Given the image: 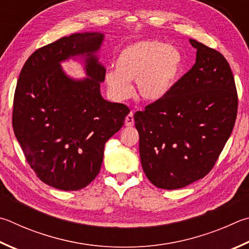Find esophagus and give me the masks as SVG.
I'll return each mask as SVG.
<instances>
[{"label":"esophagus","mask_w":249,"mask_h":249,"mask_svg":"<svg viewBox=\"0 0 249 249\" xmlns=\"http://www.w3.org/2000/svg\"><path fill=\"white\" fill-rule=\"evenodd\" d=\"M125 125L126 126H133L134 125V113L133 112H130V113H128V115L126 116V119H125Z\"/></svg>","instance_id":"34e87169"}]
</instances>
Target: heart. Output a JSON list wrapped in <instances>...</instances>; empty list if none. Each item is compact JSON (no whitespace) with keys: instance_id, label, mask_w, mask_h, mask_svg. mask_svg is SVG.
Returning a JSON list of instances; mask_svg holds the SVG:
<instances>
[{"instance_id":"obj_1","label":"heart","mask_w":249,"mask_h":249,"mask_svg":"<svg viewBox=\"0 0 249 249\" xmlns=\"http://www.w3.org/2000/svg\"><path fill=\"white\" fill-rule=\"evenodd\" d=\"M116 70H107L106 84L115 99L132 94L129 81L136 80L139 96L147 102L164 99L182 74L184 58L178 49L158 40H142L125 47L117 55Z\"/></svg>"}]
</instances>
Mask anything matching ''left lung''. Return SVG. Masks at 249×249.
Here are the masks:
<instances>
[{
  "label": "left lung",
  "mask_w": 249,
  "mask_h": 249,
  "mask_svg": "<svg viewBox=\"0 0 249 249\" xmlns=\"http://www.w3.org/2000/svg\"><path fill=\"white\" fill-rule=\"evenodd\" d=\"M196 63L161 101L134 114L144 174L178 189L209 173L234 127L238 98L225 57L194 39Z\"/></svg>",
  "instance_id": "obj_1"
}]
</instances>
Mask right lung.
I'll list each match as a JSON object with an SVG mask.
<instances>
[{
	"label": "right lung",
	"mask_w": 249,
	"mask_h": 249,
	"mask_svg": "<svg viewBox=\"0 0 249 249\" xmlns=\"http://www.w3.org/2000/svg\"><path fill=\"white\" fill-rule=\"evenodd\" d=\"M100 33L74 34L31 54L22 66L13 102V129L36 175L62 191H79L101 169L106 142L124 125L129 109L105 100L106 69L94 56ZM86 54L88 79L74 81L59 63Z\"/></svg>",
	"instance_id": "1"
}]
</instances>
